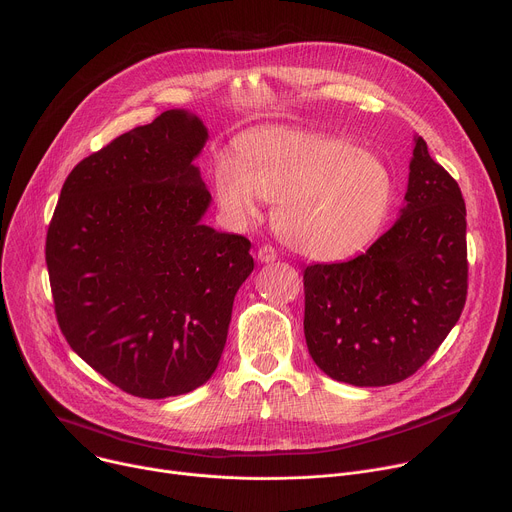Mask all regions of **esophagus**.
<instances>
[{
	"label": "esophagus",
	"mask_w": 512,
	"mask_h": 512,
	"mask_svg": "<svg viewBox=\"0 0 512 512\" xmlns=\"http://www.w3.org/2000/svg\"><path fill=\"white\" fill-rule=\"evenodd\" d=\"M257 257H259L261 263H273V261L277 259V251H275V247H271V245H263V247H259Z\"/></svg>",
	"instance_id": "esophagus-1"
}]
</instances>
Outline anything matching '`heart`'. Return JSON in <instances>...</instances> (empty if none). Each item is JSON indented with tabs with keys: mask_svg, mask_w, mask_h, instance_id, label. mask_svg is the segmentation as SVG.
Listing matches in <instances>:
<instances>
[{
	"mask_svg": "<svg viewBox=\"0 0 512 512\" xmlns=\"http://www.w3.org/2000/svg\"><path fill=\"white\" fill-rule=\"evenodd\" d=\"M212 188L235 223L277 202L281 237L304 255L334 261L356 255L383 229L395 200L389 166L348 139L273 127L245 135L237 158L218 154Z\"/></svg>",
	"mask_w": 512,
	"mask_h": 512,
	"instance_id": "heart-1",
	"label": "heart"
}]
</instances>
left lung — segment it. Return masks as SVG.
Returning a JSON list of instances; mask_svg holds the SVG:
<instances>
[{
  "label": "left lung",
  "mask_w": 512,
  "mask_h": 512,
  "mask_svg": "<svg viewBox=\"0 0 512 512\" xmlns=\"http://www.w3.org/2000/svg\"><path fill=\"white\" fill-rule=\"evenodd\" d=\"M407 206L367 253L304 269V332L318 367L356 387L415 375L460 320L468 296L466 204L423 137Z\"/></svg>",
  "instance_id": "8db88e82"
}]
</instances>
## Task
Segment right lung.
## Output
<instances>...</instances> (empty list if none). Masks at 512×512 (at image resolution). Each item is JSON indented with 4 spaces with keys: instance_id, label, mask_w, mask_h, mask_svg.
Wrapping results in <instances>:
<instances>
[{
    "instance_id": "obj_1",
    "label": "right lung",
    "mask_w": 512,
    "mask_h": 512,
    "mask_svg": "<svg viewBox=\"0 0 512 512\" xmlns=\"http://www.w3.org/2000/svg\"><path fill=\"white\" fill-rule=\"evenodd\" d=\"M208 133L166 111L81 160L60 190L46 265L62 336L121 391L166 399L221 360L251 241L200 225Z\"/></svg>"
}]
</instances>
